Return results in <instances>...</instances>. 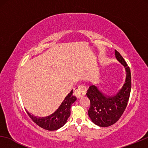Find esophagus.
<instances>
[{
	"label": "esophagus",
	"instance_id": "34e87169",
	"mask_svg": "<svg viewBox=\"0 0 148 148\" xmlns=\"http://www.w3.org/2000/svg\"><path fill=\"white\" fill-rule=\"evenodd\" d=\"M86 86H84V85H79L74 89V95L77 98H80L86 94Z\"/></svg>",
	"mask_w": 148,
	"mask_h": 148
}]
</instances>
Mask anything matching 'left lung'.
I'll return each instance as SVG.
<instances>
[{"label": "left lung", "mask_w": 148, "mask_h": 148, "mask_svg": "<svg viewBox=\"0 0 148 148\" xmlns=\"http://www.w3.org/2000/svg\"><path fill=\"white\" fill-rule=\"evenodd\" d=\"M116 59L125 66L126 79L123 88L114 96L103 94L95 86H91L86 93L90 100L88 115L94 124L102 127H109L118 121L126 108L131 89L130 69L124 58L115 50Z\"/></svg>", "instance_id": "left-lung-1"}]
</instances>
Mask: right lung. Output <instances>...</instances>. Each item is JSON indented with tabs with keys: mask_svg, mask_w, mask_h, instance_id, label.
I'll return each instance as SVG.
<instances>
[{
	"mask_svg": "<svg viewBox=\"0 0 148 148\" xmlns=\"http://www.w3.org/2000/svg\"><path fill=\"white\" fill-rule=\"evenodd\" d=\"M73 94V91L72 90L64 98L59 108L53 114L48 116L40 118V117L34 116V115L28 112L27 110H26V112L32 120L42 129L48 131L57 130L65 124L70 116L71 104L77 100L76 97L74 96Z\"/></svg>",
	"mask_w": 148,
	"mask_h": 148,
	"instance_id": "obj_1",
	"label": "right lung"
}]
</instances>
